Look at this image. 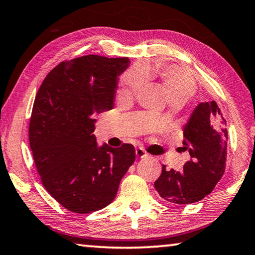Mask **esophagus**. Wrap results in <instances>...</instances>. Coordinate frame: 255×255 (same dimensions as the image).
<instances>
[{"label": "esophagus", "mask_w": 255, "mask_h": 255, "mask_svg": "<svg viewBox=\"0 0 255 255\" xmlns=\"http://www.w3.org/2000/svg\"><path fill=\"white\" fill-rule=\"evenodd\" d=\"M135 155L138 158H143V157H146L148 154L144 151V149H142V148H138V149H135Z\"/></svg>", "instance_id": "esophagus-1"}]
</instances>
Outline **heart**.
Listing matches in <instances>:
<instances>
[{
    "label": "heart",
    "instance_id": "heart-1",
    "mask_svg": "<svg viewBox=\"0 0 255 255\" xmlns=\"http://www.w3.org/2000/svg\"><path fill=\"white\" fill-rule=\"evenodd\" d=\"M143 74H152L159 80V85L165 93L168 104L181 107L195 93L196 83L193 77L172 66L144 67L141 70H130L121 78L119 96L121 99H130L138 91L143 81Z\"/></svg>",
    "mask_w": 255,
    "mask_h": 255
}]
</instances>
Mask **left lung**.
Here are the masks:
<instances>
[{
    "label": "left lung",
    "mask_w": 255,
    "mask_h": 255,
    "mask_svg": "<svg viewBox=\"0 0 255 255\" xmlns=\"http://www.w3.org/2000/svg\"><path fill=\"white\" fill-rule=\"evenodd\" d=\"M226 120L215 101L199 103L183 128V150L190 159L182 171L167 170L156 180L155 189L173 204H191L214 189L226 170L228 132Z\"/></svg>",
    "instance_id": "obj_1"
}]
</instances>
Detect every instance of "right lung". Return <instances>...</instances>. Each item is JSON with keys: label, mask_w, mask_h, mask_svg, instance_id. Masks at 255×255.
<instances>
[{"label": "right lung", "mask_w": 255, "mask_h": 255, "mask_svg": "<svg viewBox=\"0 0 255 255\" xmlns=\"http://www.w3.org/2000/svg\"><path fill=\"white\" fill-rule=\"evenodd\" d=\"M130 59L89 54L64 61L43 81L29 122V144L48 193L85 214L114 201L135 159L132 144L98 146L96 116L114 108L119 76Z\"/></svg>", "instance_id": "1"}]
</instances>
